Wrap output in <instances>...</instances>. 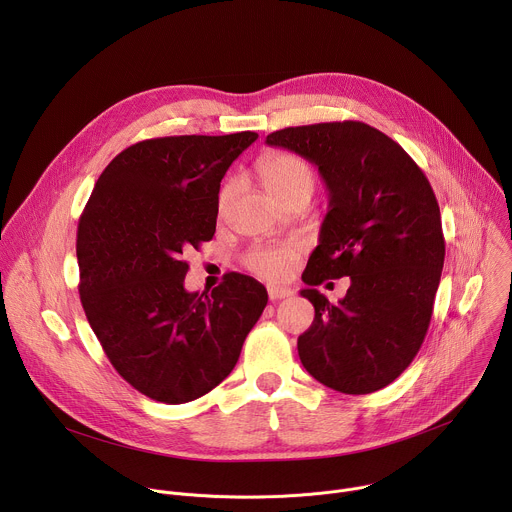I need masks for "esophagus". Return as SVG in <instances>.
Here are the masks:
<instances>
[{
    "instance_id": "esophagus-1",
    "label": "esophagus",
    "mask_w": 512,
    "mask_h": 512,
    "mask_svg": "<svg viewBox=\"0 0 512 512\" xmlns=\"http://www.w3.org/2000/svg\"><path fill=\"white\" fill-rule=\"evenodd\" d=\"M294 291L287 289V287H279V285H267V296L271 302H277V300H285L289 298Z\"/></svg>"
}]
</instances>
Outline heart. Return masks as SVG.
<instances>
[{"label":"heart","instance_id":"b5f03b06","mask_svg":"<svg viewBox=\"0 0 512 512\" xmlns=\"http://www.w3.org/2000/svg\"><path fill=\"white\" fill-rule=\"evenodd\" d=\"M257 172L263 186L273 194L279 202H285L298 192H308L312 196L316 186V172L308 160L294 152H269L257 162ZM235 186L229 182L218 196V208L225 210L229 198L233 196ZM300 247L294 243L275 245V247H259L253 249L247 257V267L265 277V279H281L298 259Z\"/></svg>","mask_w":512,"mask_h":512}]
</instances>
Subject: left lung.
Returning <instances> with one entry per match:
<instances>
[{
    "mask_svg": "<svg viewBox=\"0 0 512 512\" xmlns=\"http://www.w3.org/2000/svg\"><path fill=\"white\" fill-rule=\"evenodd\" d=\"M265 141L316 164L330 192L302 273L316 310L298 338L304 369L346 395L379 391L409 367L431 322L446 257L433 188L397 141L362 121L285 127ZM340 276L351 287L334 307L313 285Z\"/></svg>",
    "mask_w": 512,
    "mask_h": 512,
    "instance_id": "obj_1",
    "label": "left lung"
}]
</instances>
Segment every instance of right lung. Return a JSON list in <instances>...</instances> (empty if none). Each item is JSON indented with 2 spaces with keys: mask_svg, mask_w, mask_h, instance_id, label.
Returning a JSON list of instances; mask_svg holds the SVG:
<instances>
[{
  "mask_svg": "<svg viewBox=\"0 0 512 512\" xmlns=\"http://www.w3.org/2000/svg\"><path fill=\"white\" fill-rule=\"evenodd\" d=\"M257 139H143L99 176L79 218V294L113 369L160 403L194 401L223 383L263 308L265 287L227 273L210 294H188L184 253L216 231L218 190Z\"/></svg>",
  "mask_w": 512,
  "mask_h": 512,
  "instance_id": "1",
  "label": "right lung"
}]
</instances>
